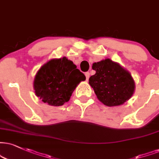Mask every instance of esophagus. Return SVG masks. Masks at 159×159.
<instances>
[{
  "instance_id": "obj_1",
  "label": "esophagus",
  "mask_w": 159,
  "mask_h": 159,
  "mask_svg": "<svg viewBox=\"0 0 159 159\" xmlns=\"http://www.w3.org/2000/svg\"><path fill=\"white\" fill-rule=\"evenodd\" d=\"M85 76H86V80H89V76H90V73H89V72H85Z\"/></svg>"
}]
</instances>
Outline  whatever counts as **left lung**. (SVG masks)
Returning a JSON list of instances; mask_svg holds the SVG:
<instances>
[{
  "instance_id": "left-lung-1",
  "label": "left lung",
  "mask_w": 159,
  "mask_h": 159,
  "mask_svg": "<svg viewBox=\"0 0 159 159\" xmlns=\"http://www.w3.org/2000/svg\"><path fill=\"white\" fill-rule=\"evenodd\" d=\"M92 68L96 74L89 78V85L105 105L119 106L134 95L136 89L134 78L118 62L106 58L93 63Z\"/></svg>"
}]
</instances>
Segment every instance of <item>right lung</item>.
I'll list each match as a JSON object with an SVG mask.
<instances>
[{
	"mask_svg": "<svg viewBox=\"0 0 159 159\" xmlns=\"http://www.w3.org/2000/svg\"><path fill=\"white\" fill-rule=\"evenodd\" d=\"M85 76L66 57L52 59L37 72L33 87L34 93L44 103L61 106L69 101L70 96Z\"/></svg>",
	"mask_w": 159,
	"mask_h": 159,
	"instance_id": "add662e5",
	"label": "right lung"
}]
</instances>
